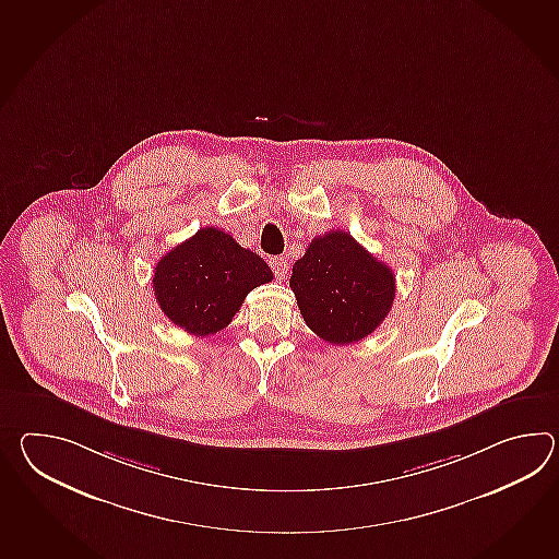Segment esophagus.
<instances>
[{
    "instance_id": "34e87169",
    "label": "esophagus",
    "mask_w": 559,
    "mask_h": 559,
    "mask_svg": "<svg viewBox=\"0 0 559 559\" xmlns=\"http://www.w3.org/2000/svg\"><path fill=\"white\" fill-rule=\"evenodd\" d=\"M271 269L276 274V278H285L286 273H288V261H286L285 257H273L271 259Z\"/></svg>"
}]
</instances>
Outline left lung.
<instances>
[{
  "instance_id": "1",
  "label": "left lung",
  "mask_w": 559,
  "mask_h": 559,
  "mask_svg": "<svg viewBox=\"0 0 559 559\" xmlns=\"http://www.w3.org/2000/svg\"><path fill=\"white\" fill-rule=\"evenodd\" d=\"M288 283L307 326L333 345L371 335L395 298L393 271L345 230L312 238Z\"/></svg>"
}]
</instances>
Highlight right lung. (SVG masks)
Returning <instances> with one entry per match:
<instances>
[{
  "instance_id": "right-lung-1",
  "label": "right lung",
  "mask_w": 559,
  "mask_h": 559,
  "mask_svg": "<svg viewBox=\"0 0 559 559\" xmlns=\"http://www.w3.org/2000/svg\"><path fill=\"white\" fill-rule=\"evenodd\" d=\"M273 271L228 233L200 228L156 264L152 288L162 312L190 335H214L233 321L252 288Z\"/></svg>"
}]
</instances>
